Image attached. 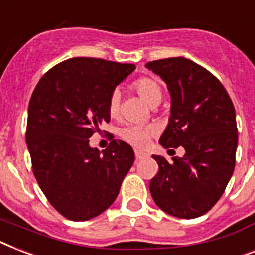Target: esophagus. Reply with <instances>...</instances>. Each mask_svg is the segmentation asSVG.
I'll return each instance as SVG.
<instances>
[{
	"label": "esophagus",
	"instance_id": "esophagus-1",
	"mask_svg": "<svg viewBox=\"0 0 255 255\" xmlns=\"http://www.w3.org/2000/svg\"><path fill=\"white\" fill-rule=\"evenodd\" d=\"M134 156H136V158H137V160H142V158L148 157V153L141 152V150H136V152H134Z\"/></svg>",
	"mask_w": 255,
	"mask_h": 255
}]
</instances>
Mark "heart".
Wrapping results in <instances>:
<instances>
[{"label":"heart","instance_id":"1","mask_svg":"<svg viewBox=\"0 0 255 255\" xmlns=\"http://www.w3.org/2000/svg\"><path fill=\"white\" fill-rule=\"evenodd\" d=\"M133 89L136 90L140 97H141L146 103L150 106H157L162 99V88L160 82L154 78L141 77L137 81H134ZM119 103H121V97L119 93L114 92L109 98V114L111 117H117L119 113ZM153 133L152 127H137V126H128L121 131V137L124 141L129 142L131 145L137 146V148H144L148 144L149 137Z\"/></svg>","mask_w":255,"mask_h":255}]
</instances>
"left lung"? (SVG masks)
Returning <instances> with one entry per match:
<instances>
[{"mask_svg":"<svg viewBox=\"0 0 255 255\" xmlns=\"http://www.w3.org/2000/svg\"><path fill=\"white\" fill-rule=\"evenodd\" d=\"M145 67L165 81L170 93V118L160 144L186 152L171 162L153 156L158 173L149 185L150 195L163 212L195 219L216 204L235 170V106L220 81L191 60L170 57Z\"/></svg>","mask_w":255,"mask_h":255,"instance_id":"1","label":"left lung"}]
</instances>
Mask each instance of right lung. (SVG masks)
Returning <instances> with one entry per match:
<instances>
[{
    "mask_svg": "<svg viewBox=\"0 0 255 255\" xmlns=\"http://www.w3.org/2000/svg\"><path fill=\"white\" fill-rule=\"evenodd\" d=\"M134 68L73 57L49 69L31 95L26 142L32 171L48 202L69 220H90L106 211L133 165L127 142L113 140L101 153L89 138L110 122V95Z\"/></svg>",
    "mask_w": 255,
    "mask_h": 255,
    "instance_id": "add662e5",
    "label": "right lung"
}]
</instances>
